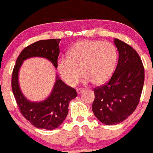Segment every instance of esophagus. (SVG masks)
I'll list each match as a JSON object with an SVG mask.
<instances>
[{
  "label": "esophagus",
  "instance_id": "esophagus-1",
  "mask_svg": "<svg viewBox=\"0 0 153 153\" xmlns=\"http://www.w3.org/2000/svg\"><path fill=\"white\" fill-rule=\"evenodd\" d=\"M83 91H84L83 88H78L77 89V94H80Z\"/></svg>",
  "mask_w": 153,
  "mask_h": 153
}]
</instances>
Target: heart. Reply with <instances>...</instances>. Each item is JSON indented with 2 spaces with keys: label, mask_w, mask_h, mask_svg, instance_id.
<instances>
[{
  "label": "heart",
  "mask_w": 153,
  "mask_h": 153,
  "mask_svg": "<svg viewBox=\"0 0 153 153\" xmlns=\"http://www.w3.org/2000/svg\"><path fill=\"white\" fill-rule=\"evenodd\" d=\"M118 50L114 44L100 40H82L75 44L57 62V70L68 85H75L80 73L85 83H104L111 78L118 61ZM82 69H80V68Z\"/></svg>",
  "instance_id": "heart-1"
}]
</instances>
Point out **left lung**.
Masks as SVG:
<instances>
[{"label": "left lung", "mask_w": 153, "mask_h": 153, "mask_svg": "<svg viewBox=\"0 0 153 153\" xmlns=\"http://www.w3.org/2000/svg\"><path fill=\"white\" fill-rule=\"evenodd\" d=\"M114 44L119 52L117 68L106 83L94 88L93 112L106 125L119 124L134 111L145 81V69L136 50L118 39Z\"/></svg>", "instance_id": "8db88e82"}]
</instances>
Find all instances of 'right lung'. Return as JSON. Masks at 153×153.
Returning <instances> with one entry per match:
<instances>
[{"instance_id": "1", "label": "right lung", "mask_w": 153, "mask_h": 153, "mask_svg": "<svg viewBox=\"0 0 153 153\" xmlns=\"http://www.w3.org/2000/svg\"><path fill=\"white\" fill-rule=\"evenodd\" d=\"M59 41L60 39L39 40L25 47L19 55L12 73V91L21 114L39 129L52 130L58 127L65 119L69 102L76 97L77 92L57 76L50 96L41 102H31L24 97L19 88V68L23 61L32 57H45L57 68Z\"/></svg>"}]
</instances>
